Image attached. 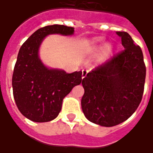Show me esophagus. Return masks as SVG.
<instances>
[{"label":"esophagus","mask_w":153,"mask_h":153,"mask_svg":"<svg viewBox=\"0 0 153 153\" xmlns=\"http://www.w3.org/2000/svg\"><path fill=\"white\" fill-rule=\"evenodd\" d=\"M87 74H88V71L85 70H82V79H83V78H85L87 75Z\"/></svg>","instance_id":"esophagus-1"}]
</instances>
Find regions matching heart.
Listing matches in <instances>:
<instances>
[{"mask_svg":"<svg viewBox=\"0 0 153 153\" xmlns=\"http://www.w3.org/2000/svg\"><path fill=\"white\" fill-rule=\"evenodd\" d=\"M105 47V43L102 42V41L99 40V39H94L92 42V45H91V48L93 51H100L103 49V47ZM110 51L112 50V47H110Z\"/></svg>","mask_w":153,"mask_h":153,"instance_id":"obj_1","label":"heart"}]
</instances>
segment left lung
<instances>
[{
    "label": "left lung",
    "instance_id": "left-lung-1",
    "mask_svg": "<svg viewBox=\"0 0 153 153\" xmlns=\"http://www.w3.org/2000/svg\"><path fill=\"white\" fill-rule=\"evenodd\" d=\"M123 50L82 81L83 112L89 121L105 127L125 121L137 110L144 90L146 66L139 46L126 32H116Z\"/></svg>",
    "mask_w": 153,
    "mask_h": 153
}]
</instances>
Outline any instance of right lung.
<instances>
[{"instance_id":"add662e5","label":"right lung","mask_w":153,"mask_h":153,"mask_svg":"<svg viewBox=\"0 0 153 153\" xmlns=\"http://www.w3.org/2000/svg\"><path fill=\"white\" fill-rule=\"evenodd\" d=\"M65 25H48L34 32L19 49L12 76L13 95L19 111L34 122H48L59 115L65 97L81 83L82 71L68 74L50 69L39 58L42 41L50 34L73 35Z\"/></svg>"}]
</instances>
